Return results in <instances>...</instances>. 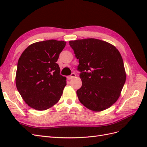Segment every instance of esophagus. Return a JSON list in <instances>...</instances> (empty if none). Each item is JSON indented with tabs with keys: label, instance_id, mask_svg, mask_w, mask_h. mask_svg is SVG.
<instances>
[{
	"label": "esophagus",
	"instance_id": "esophagus-1",
	"mask_svg": "<svg viewBox=\"0 0 147 147\" xmlns=\"http://www.w3.org/2000/svg\"><path fill=\"white\" fill-rule=\"evenodd\" d=\"M75 77H76V74H75V73H72V74H71L70 76H69L67 78H69V79H72V78H75Z\"/></svg>",
	"mask_w": 147,
	"mask_h": 147
}]
</instances>
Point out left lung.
<instances>
[{"label": "left lung", "mask_w": 147, "mask_h": 147, "mask_svg": "<svg viewBox=\"0 0 147 147\" xmlns=\"http://www.w3.org/2000/svg\"><path fill=\"white\" fill-rule=\"evenodd\" d=\"M78 59L82 87L80 102L88 109L100 112L117 102L126 82L121 54L115 46L96 38L69 41Z\"/></svg>", "instance_id": "8db88e82"}]
</instances>
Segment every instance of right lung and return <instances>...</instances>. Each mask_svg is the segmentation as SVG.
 Here are the masks:
<instances>
[{
	"mask_svg": "<svg viewBox=\"0 0 147 147\" xmlns=\"http://www.w3.org/2000/svg\"><path fill=\"white\" fill-rule=\"evenodd\" d=\"M66 42L48 40L30 45L18 62L16 85L30 107L45 110L58 102L66 85L56 63Z\"/></svg>",
	"mask_w": 147,
	"mask_h": 147,
	"instance_id": "1",
	"label": "right lung"
}]
</instances>
